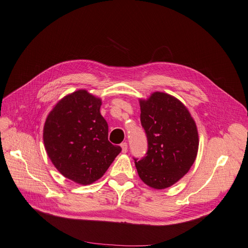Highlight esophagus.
Returning a JSON list of instances; mask_svg holds the SVG:
<instances>
[{
  "label": "esophagus",
  "mask_w": 248,
  "mask_h": 248,
  "mask_svg": "<svg viewBox=\"0 0 248 248\" xmlns=\"http://www.w3.org/2000/svg\"><path fill=\"white\" fill-rule=\"evenodd\" d=\"M121 147H122L123 153H126V152H127V144H126V143H122V144H121Z\"/></svg>",
  "instance_id": "esophagus-1"
}]
</instances>
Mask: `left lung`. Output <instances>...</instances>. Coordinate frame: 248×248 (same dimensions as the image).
<instances>
[{
    "instance_id": "8db88e82",
    "label": "left lung",
    "mask_w": 248,
    "mask_h": 248,
    "mask_svg": "<svg viewBox=\"0 0 248 248\" xmlns=\"http://www.w3.org/2000/svg\"><path fill=\"white\" fill-rule=\"evenodd\" d=\"M140 106L148 150L143 158H134L135 164L147 186L163 189L185 176L195 162L197 125L186 107L166 93L155 92L140 100Z\"/></svg>"
}]
</instances>
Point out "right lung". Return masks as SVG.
<instances>
[{
	"label": "right lung",
	"mask_w": 248,
	"mask_h": 248,
	"mask_svg": "<svg viewBox=\"0 0 248 248\" xmlns=\"http://www.w3.org/2000/svg\"><path fill=\"white\" fill-rule=\"evenodd\" d=\"M100 106L99 98L78 90L59 101L45 124L44 142L52 164L80 185L99 179L122 151L108 141Z\"/></svg>",
	"instance_id": "obj_1"
}]
</instances>
